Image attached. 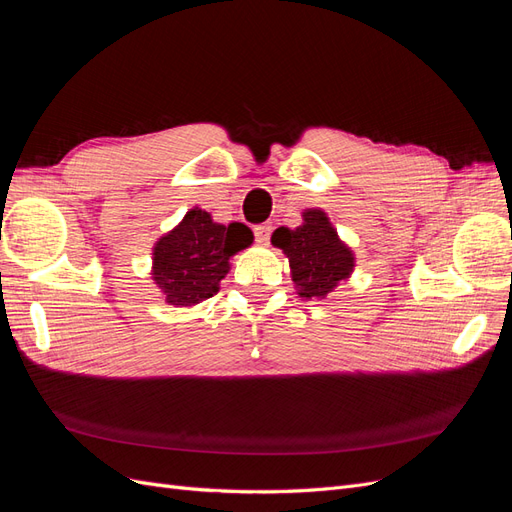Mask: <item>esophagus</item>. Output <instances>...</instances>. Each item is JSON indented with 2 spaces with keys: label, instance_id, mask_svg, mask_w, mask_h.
<instances>
[{
  "label": "esophagus",
  "instance_id": "obj_1",
  "mask_svg": "<svg viewBox=\"0 0 512 512\" xmlns=\"http://www.w3.org/2000/svg\"><path fill=\"white\" fill-rule=\"evenodd\" d=\"M271 230H273V226L267 222V224H258L256 228H254V237H256V241L260 243V245H267L269 243V237H271Z\"/></svg>",
  "mask_w": 512,
  "mask_h": 512
}]
</instances>
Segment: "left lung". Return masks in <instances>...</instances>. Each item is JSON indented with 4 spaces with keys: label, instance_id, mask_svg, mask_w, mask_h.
<instances>
[{
    "label": "left lung",
    "instance_id": "8db88e82",
    "mask_svg": "<svg viewBox=\"0 0 512 512\" xmlns=\"http://www.w3.org/2000/svg\"><path fill=\"white\" fill-rule=\"evenodd\" d=\"M271 243L286 254L299 297L324 299L354 271L352 250L339 239L322 209H305L303 224L277 228Z\"/></svg>",
    "mask_w": 512,
    "mask_h": 512
}]
</instances>
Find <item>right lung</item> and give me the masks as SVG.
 Returning <instances> with one entry per match:
<instances>
[{
  "label": "right lung",
  "mask_w": 512,
  "mask_h": 512,
  "mask_svg": "<svg viewBox=\"0 0 512 512\" xmlns=\"http://www.w3.org/2000/svg\"><path fill=\"white\" fill-rule=\"evenodd\" d=\"M254 243L252 230L241 222H213L211 213L194 207L153 245L151 280L164 303L192 307L218 294L230 271V258Z\"/></svg>",
  "instance_id": "right-lung-1"
}]
</instances>
